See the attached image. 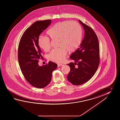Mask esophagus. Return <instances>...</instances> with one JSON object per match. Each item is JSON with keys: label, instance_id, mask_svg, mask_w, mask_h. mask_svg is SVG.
I'll list each match as a JSON object with an SVG mask.
<instances>
[{"label": "esophagus", "instance_id": "34e87169", "mask_svg": "<svg viewBox=\"0 0 120 120\" xmlns=\"http://www.w3.org/2000/svg\"><path fill=\"white\" fill-rule=\"evenodd\" d=\"M57 65H58V67H60V66H63V64H57Z\"/></svg>", "mask_w": 120, "mask_h": 120}]
</instances>
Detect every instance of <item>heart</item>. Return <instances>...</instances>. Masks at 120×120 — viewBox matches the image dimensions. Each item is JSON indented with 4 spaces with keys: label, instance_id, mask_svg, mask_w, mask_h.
<instances>
[{
    "label": "heart",
    "instance_id": "1",
    "mask_svg": "<svg viewBox=\"0 0 120 120\" xmlns=\"http://www.w3.org/2000/svg\"><path fill=\"white\" fill-rule=\"evenodd\" d=\"M47 33L52 39H59V46L60 47L52 50L49 55L50 60L55 62L64 61L68 50L69 52L75 51L82 43V29L75 22L65 21L56 23L49 29ZM38 43L45 51L51 49V41L48 37H40Z\"/></svg>",
    "mask_w": 120,
    "mask_h": 120
}]
</instances>
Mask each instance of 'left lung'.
<instances>
[{
	"mask_svg": "<svg viewBox=\"0 0 120 120\" xmlns=\"http://www.w3.org/2000/svg\"><path fill=\"white\" fill-rule=\"evenodd\" d=\"M79 21L84 29V37L80 48L70 56V59L75 62L67 64L70 68L67 79L75 85L88 82L97 71L100 63V47L97 36L92 28Z\"/></svg>",
	"mask_w": 120,
	"mask_h": 120,
	"instance_id": "8db88e82",
	"label": "left lung"
}]
</instances>
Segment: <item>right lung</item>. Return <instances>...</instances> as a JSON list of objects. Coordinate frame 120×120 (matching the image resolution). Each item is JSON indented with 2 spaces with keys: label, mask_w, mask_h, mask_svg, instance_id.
Masks as SVG:
<instances>
[{
  "label": "right lung",
  "mask_w": 120,
  "mask_h": 120,
  "mask_svg": "<svg viewBox=\"0 0 120 120\" xmlns=\"http://www.w3.org/2000/svg\"><path fill=\"white\" fill-rule=\"evenodd\" d=\"M51 22V20H47L33 23L23 33L18 46V62L22 73L31 85L38 88H44L50 83L52 72L57 66L51 61L42 66L38 64L42 57L39 36Z\"/></svg>",
  "instance_id": "obj_1"
}]
</instances>
